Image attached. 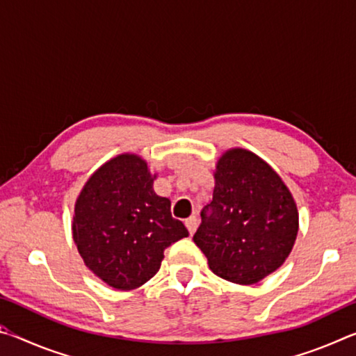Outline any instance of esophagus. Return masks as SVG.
Returning a JSON list of instances; mask_svg holds the SVG:
<instances>
[{"instance_id":"34e87169","label":"esophagus","mask_w":356,"mask_h":356,"mask_svg":"<svg viewBox=\"0 0 356 356\" xmlns=\"http://www.w3.org/2000/svg\"><path fill=\"white\" fill-rule=\"evenodd\" d=\"M185 226H186V229H188L190 234H195L196 232V227H197V216L191 215L190 218H186L185 220Z\"/></svg>"}]
</instances>
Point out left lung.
Instances as JSON below:
<instances>
[{
    "instance_id": "1",
    "label": "left lung",
    "mask_w": 356,
    "mask_h": 356,
    "mask_svg": "<svg viewBox=\"0 0 356 356\" xmlns=\"http://www.w3.org/2000/svg\"><path fill=\"white\" fill-rule=\"evenodd\" d=\"M193 240L209 267L236 284H256L280 268L293 248L298 210L281 177L246 149L216 163L213 200Z\"/></svg>"
}]
</instances>
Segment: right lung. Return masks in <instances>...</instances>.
I'll use <instances>...</instances> for the list:
<instances>
[{"instance_id":"1","label":"right lung","mask_w":356,"mask_h":356,"mask_svg":"<svg viewBox=\"0 0 356 356\" xmlns=\"http://www.w3.org/2000/svg\"><path fill=\"white\" fill-rule=\"evenodd\" d=\"M155 177L141 156L118 155L89 177L75 202L78 252L95 276L119 291L147 282L168 246L188 236L172 218L171 201L154 191Z\"/></svg>"}]
</instances>
